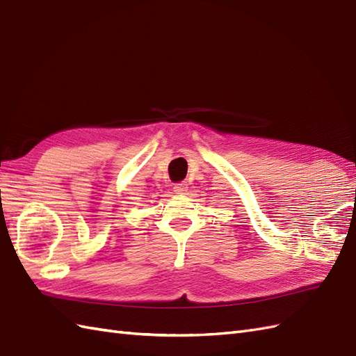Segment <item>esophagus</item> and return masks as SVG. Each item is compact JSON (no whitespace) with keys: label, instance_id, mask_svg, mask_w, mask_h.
Masks as SVG:
<instances>
[{"label":"esophagus","instance_id":"34e87169","mask_svg":"<svg viewBox=\"0 0 356 356\" xmlns=\"http://www.w3.org/2000/svg\"><path fill=\"white\" fill-rule=\"evenodd\" d=\"M172 189H175L176 194H185L188 191V184L186 181H180V184H176Z\"/></svg>","mask_w":356,"mask_h":356}]
</instances>
